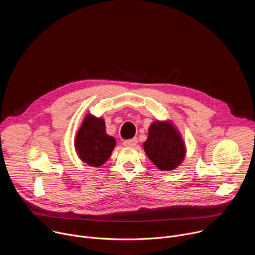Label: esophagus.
Returning a JSON list of instances; mask_svg holds the SVG:
<instances>
[{
	"label": "esophagus",
	"mask_w": 255,
	"mask_h": 255,
	"mask_svg": "<svg viewBox=\"0 0 255 255\" xmlns=\"http://www.w3.org/2000/svg\"><path fill=\"white\" fill-rule=\"evenodd\" d=\"M136 144H137V138L128 139V140H125V141L123 142L124 146H129V147H133V146H135Z\"/></svg>",
	"instance_id": "esophagus-1"
}]
</instances>
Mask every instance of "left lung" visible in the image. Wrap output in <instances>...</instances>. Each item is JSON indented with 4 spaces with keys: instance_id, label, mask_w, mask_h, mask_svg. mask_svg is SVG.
I'll list each match as a JSON object with an SVG mask.
<instances>
[{
    "instance_id": "obj_1",
    "label": "left lung",
    "mask_w": 255,
    "mask_h": 255,
    "mask_svg": "<svg viewBox=\"0 0 255 255\" xmlns=\"http://www.w3.org/2000/svg\"><path fill=\"white\" fill-rule=\"evenodd\" d=\"M143 146L149 159L163 171L178 166L186 154L183 139L169 122L152 123Z\"/></svg>"
}]
</instances>
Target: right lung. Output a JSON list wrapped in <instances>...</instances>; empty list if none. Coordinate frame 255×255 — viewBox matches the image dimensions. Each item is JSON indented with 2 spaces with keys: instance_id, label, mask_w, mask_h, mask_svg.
<instances>
[{
  "instance_id": "1",
  "label": "right lung",
  "mask_w": 255,
  "mask_h": 255,
  "mask_svg": "<svg viewBox=\"0 0 255 255\" xmlns=\"http://www.w3.org/2000/svg\"><path fill=\"white\" fill-rule=\"evenodd\" d=\"M115 144V139L106 133L104 120L92 115L85 118L75 141L80 158L96 167L110 157Z\"/></svg>"
}]
</instances>
